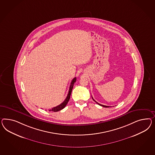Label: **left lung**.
Returning <instances> with one entry per match:
<instances>
[{
	"mask_svg": "<svg viewBox=\"0 0 155 155\" xmlns=\"http://www.w3.org/2000/svg\"><path fill=\"white\" fill-rule=\"evenodd\" d=\"M92 99H93V100H94V101H95V102H96V103H97V104H98L99 105H101V106H102V107H105V108H108V107H109V106H106V105H102V104H99V103H97V102H96V101H95V100H94V99H93V98H92Z\"/></svg>",
	"mask_w": 155,
	"mask_h": 155,
	"instance_id": "left-lung-1",
	"label": "left lung"
}]
</instances>
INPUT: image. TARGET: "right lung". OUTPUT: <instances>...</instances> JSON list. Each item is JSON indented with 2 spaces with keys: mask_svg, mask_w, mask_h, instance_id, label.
Instances as JSON below:
<instances>
[{
  "mask_svg": "<svg viewBox=\"0 0 155 155\" xmlns=\"http://www.w3.org/2000/svg\"><path fill=\"white\" fill-rule=\"evenodd\" d=\"M76 81V77L74 78L72 81H71V84L70 85V87H69V92L68 94V95H67L66 99H65V101H63V103L61 104L54 107L51 109H49V111H52V112H58L59 110H61V109H63V108H64L65 107V106L67 105V103H68V101L70 99V97H71V91H72V89L73 87V86H74V84Z\"/></svg>",
  "mask_w": 155,
  "mask_h": 155,
  "instance_id": "add662e5",
  "label": "right lung"
}]
</instances>
